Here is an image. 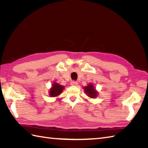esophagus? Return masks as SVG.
I'll return each instance as SVG.
<instances>
[{
	"instance_id": "1",
	"label": "esophagus",
	"mask_w": 148,
	"mask_h": 148,
	"mask_svg": "<svg viewBox=\"0 0 148 148\" xmlns=\"http://www.w3.org/2000/svg\"><path fill=\"white\" fill-rule=\"evenodd\" d=\"M77 84H78V83L77 82V81H72L71 83V84L72 86H77Z\"/></svg>"
}]
</instances>
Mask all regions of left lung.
Returning a JSON list of instances; mask_svg holds the SVG:
<instances>
[{
	"mask_svg": "<svg viewBox=\"0 0 148 148\" xmlns=\"http://www.w3.org/2000/svg\"><path fill=\"white\" fill-rule=\"evenodd\" d=\"M83 89L85 93L87 94V95L90 97V98H96L97 95H98V92H97L95 87L93 86V84H89L88 86H84Z\"/></svg>",
	"mask_w": 148,
	"mask_h": 148,
	"instance_id": "8db88e82",
	"label": "left lung"
}]
</instances>
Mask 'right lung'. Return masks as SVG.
<instances>
[{
    "mask_svg": "<svg viewBox=\"0 0 148 148\" xmlns=\"http://www.w3.org/2000/svg\"><path fill=\"white\" fill-rule=\"evenodd\" d=\"M64 89V87L62 85H60L57 83H53L51 88L49 90V96L53 97H57L59 95H60Z\"/></svg>",
    "mask_w": 148,
    "mask_h": 148,
    "instance_id": "obj_1",
    "label": "right lung"
}]
</instances>
